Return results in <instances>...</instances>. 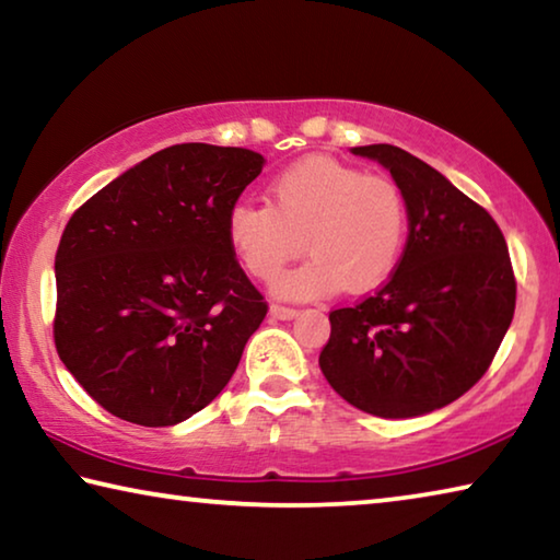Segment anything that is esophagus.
I'll list each match as a JSON object with an SVG mask.
<instances>
[{
  "label": "esophagus",
  "mask_w": 560,
  "mask_h": 560,
  "mask_svg": "<svg viewBox=\"0 0 560 560\" xmlns=\"http://www.w3.org/2000/svg\"><path fill=\"white\" fill-rule=\"evenodd\" d=\"M269 316L277 318V320H291V318L299 316V311L296 308H289V306H271L269 308Z\"/></svg>",
  "instance_id": "1"
}]
</instances>
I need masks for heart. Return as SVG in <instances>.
Returning a JSON list of instances; mask_svg holds the SVG:
<instances>
[{
  "mask_svg": "<svg viewBox=\"0 0 560 560\" xmlns=\"http://www.w3.org/2000/svg\"><path fill=\"white\" fill-rule=\"evenodd\" d=\"M226 244L257 279H276L300 250L312 257L273 283L281 299H318L346 287L375 289L402 257L407 205L390 177L365 175L328 158H308L271 179L269 202H236Z\"/></svg>",
  "mask_w": 560,
  "mask_h": 560,
  "instance_id": "obj_1",
  "label": "heart"
}]
</instances>
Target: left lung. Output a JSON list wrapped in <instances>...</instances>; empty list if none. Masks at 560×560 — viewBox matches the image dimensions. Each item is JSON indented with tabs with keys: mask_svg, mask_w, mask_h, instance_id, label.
<instances>
[{
	"mask_svg": "<svg viewBox=\"0 0 560 560\" xmlns=\"http://www.w3.org/2000/svg\"><path fill=\"white\" fill-rule=\"evenodd\" d=\"M407 205V244L390 281L330 311L318 365L358 410L405 420L462 397L487 373L514 318L516 281L491 214L447 177L395 145H360Z\"/></svg>",
	"mask_w": 560,
	"mask_h": 560,
	"instance_id": "8db88e82",
	"label": "left lung"
}]
</instances>
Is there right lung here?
I'll use <instances>...</instances> for the list:
<instances>
[{"label":"right lung","instance_id":"add662e5","mask_svg":"<svg viewBox=\"0 0 560 560\" xmlns=\"http://www.w3.org/2000/svg\"><path fill=\"white\" fill-rule=\"evenodd\" d=\"M264 165L246 148L173 145L73 212L54 264V340L103 410L173 428L230 383L267 303L224 220Z\"/></svg>","mask_w":560,"mask_h":560}]
</instances>
